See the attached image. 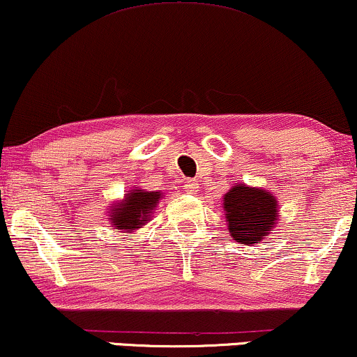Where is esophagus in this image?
Instances as JSON below:
<instances>
[{"instance_id": "obj_1", "label": "esophagus", "mask_w": 357, "mask_h": 357, "mask_svg": "<svg viewBox=\"0 0 357 357\" xmlns=\"http://www.w3.org/2000/svg\"><path fill=\"white\" fill-rule=\"evenodd\" d=\"M185 188L190 194H197V192H199V182H197V180H187Z\"/></svg>"}]
</instances>
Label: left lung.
I'll use <instances>...</instances> for the list:
<instances>
[{
    "label": "left lung",
    "mask_w": 357,
    "mask_h": 357,
    "mask_svg": "<svg viewBox=\"0 0 357 357\" xmlns=\"http://www.w3.org/2000/svg\"><path fill=\"white\" fill-rule=\"evenodd\" d=\"M222 207L230 237L245 245L264 241L279 220L278 199L261 187L236 183L224 195Z\"/></svg>",
    "instance_id": "left-lung-1"
}]
</instances>
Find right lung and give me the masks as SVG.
<instances>
[{"label": "right lung", "mask_w": 357, "mask_h": 357, "mask_svg": "<svg viewBox=\"0 0 357 357\" xmlns=\"http://www.w3.org/2000/svg\"><path fill=\"white\" fill-rule=\"evenodd\" d=\"M160 199H163L160 190L146 192L144 188L133 187L123 195V199L110 204V208H107L108 222L116 232L133 234L142 225L149 224Z\"/></svg>", "instance_id": "right-lung-1"}]
</instances>
